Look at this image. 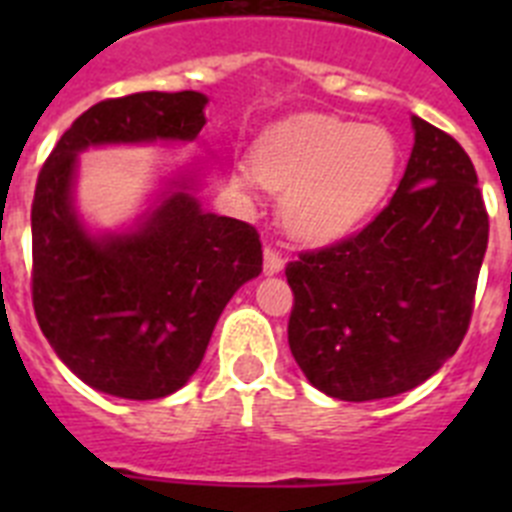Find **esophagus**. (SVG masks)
<instances>
[{
    "instance_id": "34e87169",
    "label": "esophagus",
    "mask_w": 512,
    "mask_h": 512,
    "mask_svg": "<svg viewBox=\"0 0 512 512\" xmlns=\"http://www.w3.org/2000/svg\"><path fill=\"white\" fill-rule=\"evenodd\" d=\"M284 269V256L277 251V248H264V274L274 277Z\"/></svg>"
}]
</instances>
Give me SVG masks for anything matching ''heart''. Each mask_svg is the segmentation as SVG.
I'll return each instance as SVG.
<instances>
[{
	"label": "heart",
	"instance_id": "heart-1",
	"mask_svg": "<svg viewBox=\"0 0 512 512\" xmlns=\"http://www.w3.org/2000/svg\"><path fill=\"white\" fill-rule=\"evenodd\" d=\"M397 164V140L382 125L307 112L271 125L253 146V174L235 169L233 184L248 189L259 179L282 192L284 230L302 243H328L377 210Z\"/></svg>",
	"mask_w": 512,
	"mask_h": 512
}]
</instances>
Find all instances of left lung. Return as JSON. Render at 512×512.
Wrapping results in <instances>:
<instances>
[{"mask_svg": "<svg viewBox=\"0 0 512 512\" xmlns=\"http://www.w3.org/2000/svg\"><path fill=\"white\" fill-rule=\"evenodd\" d=\"M415 143L395 197L361 233L287 264L289 348L328 397L408 392L456 354L487 251L485 202L464 148L410 117Z\"/></svg>", "mask_w": 512, "mask_h": 512, "instance_id": "left-lung-1", "label": "left lung"}]
</instances>
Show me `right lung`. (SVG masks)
<instances>
[{
  "label": "right lung",
  "mask_w": 512,
  "mask_h": 512,
  "mask_svg": "<svg viewBox=\"0 0 512 512\" xmlns=\"http://www.w3.org/2000/svg\"><path fill=\"white\" fill-rule=\"evenodd\" d=\"M200 92L104 99L76 117L33 200V307L58 359L84 384L125 400L182 390L230 297L261 274L256 228L202 210L194 174L117 233H92L76 210L79 153L97 146L192 143L205 128Z\"/></svg>",
  "instance_id": "add662e5"
}]
</instances>
